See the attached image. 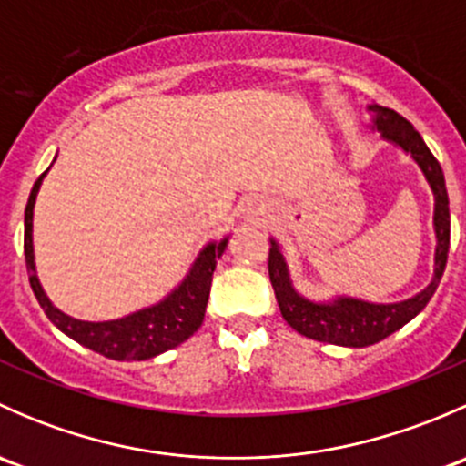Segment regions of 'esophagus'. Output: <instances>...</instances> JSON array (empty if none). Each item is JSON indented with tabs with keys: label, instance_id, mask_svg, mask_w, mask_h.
Instances as JSON below:
<instances>
[{
	"label": "esophagus",
	"instance_id": "34e87169",
	"mask_svg": "<svg viewBox=\"0 0 466 466\" xmlns=\"http://www.w3.org/2000/svg\"><path fill=\"white\" fill-rule=\"evenodd\" d=\"M268 216H270V209H268V205L263 203H255L248 209V218L252 220V223H261V220H266Z\"/></svg>",
	"mask_w": 466,
	"mask_h": 466
}]
</instances>
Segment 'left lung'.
Returning <instances> with one entry per match:
<instances>
[{"label": "left lung", "mask_w": 466, "mask_h": 466, "mask_svg": "<svg viewBox=\"0 0 466 466\" xmlns=\"http://www.w3.org/2000/svg\"><path fill=\"white\" fill-rule=\"evenodd\" d=\"M368 110L372 112V126L370 128L380 133L385 142L399 146L403 153L410 155L417 167L421 168V173H424L431 191H433V229L437 241L435 266L431 284L417 295H412V298L401 299V302L377 304L368 302V299L347 298V295H338V298L327 299V302H316V299L304 298L295 289L281 246L275 238H270L268 272H270L272 289H275L277 304H279L284 320L302 336L340 347L374 345V342L388 338L390 333L399 331L417 313L424 311V307L431 302L437 286H440L441 275H444L451 241L449 194H446V182L440 162L433 157L421 135L412 128L410 121L403 119L399 112L379 106V103L368 106Z\"/></svg>", "instance_id": "obj_1"}]
</instances>
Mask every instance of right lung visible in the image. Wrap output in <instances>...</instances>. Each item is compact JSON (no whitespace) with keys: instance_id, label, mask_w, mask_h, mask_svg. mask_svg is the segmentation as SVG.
Returning a JSON list of instances; mask_svg holds the SVG:
<instances>
[{"instance_id":"right-lung-1","label":"right lung","mask_w":466,"mask_h":466,"mask_svg":"<svg viewBox=\"0 0 466 466\" xmlns=\"http://www.w3.org/2000/svg\"><path fill=\"white\" fill-rule=\"evenodd\" d=\"M49 171V168H46ZM46 171L33 185L29 203L25 211V259L26 270H29L31 289L35 293L37 302H40L42 311L46 313L51 322L76 340L78 345L87 347V350L96 351V354L106 356L112 360H148L155 356L164 354V351L173 350L187 338L194 336L205 320L207 299H209L211 289V275L216 270V261L223 257L225 248H228L229 237L220 238V241H209L191 263L189 272L185 279L171 290L164 299H159L153 307L139 309V311L128 313L116 320H103V322H89L76 320V318L67 316L54 307L49 298H46L45 289H42L40 279L35 272V255H33V207H35L37 191H40L42 180H45Z\"/></svg>"}]
</instances>
